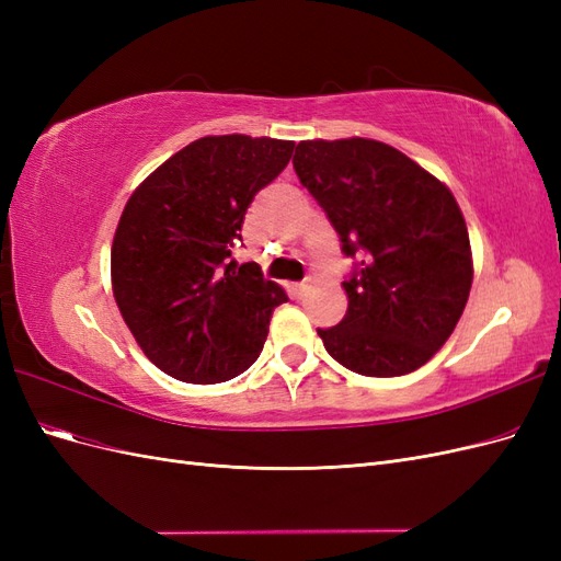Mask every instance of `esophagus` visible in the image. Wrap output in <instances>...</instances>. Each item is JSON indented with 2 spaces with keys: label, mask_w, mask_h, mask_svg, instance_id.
Wrapping results in <instances>:
<instances>
[{
  "label": "esophagus",
  "mask_w": 561,
  "mask_h": 561,
  "mask_svg": "<svg viewBox=\"0 0 561 561\" xmlns=\"http://www.w3.org/2000/svg\"><path fill=\"white\" fill-rule=\"evenodd\" d=\"M309 287H311V280H307V283H297L295 287H293V293L297 295V297H304L309 293Z\"/></svg>",
  "instance_id": "obj_1"
}]
</instances>
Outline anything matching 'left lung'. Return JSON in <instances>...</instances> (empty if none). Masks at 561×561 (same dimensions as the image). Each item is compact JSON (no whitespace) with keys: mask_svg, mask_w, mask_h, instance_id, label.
Listing matches in <instances>:
<instances>
[{"mask_svg":"<svg viewBox=\"0 0 561 561\" xmlns=\"http://www.w3.org/2000/svg\"><path fill=\"white\" fill-rule=\"evenodd\" d=\"M295 173L325 210L346 257L348 311L318 330L336 363L402 377L445 346L472 285L466 219L449 186L379 140H304Z\"/></svg>","mask_w":561,"mask_h":561,"instance_id":"8db88e82","label":"left lung"}]
</instances>
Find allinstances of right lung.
<instances>
[{
    "label": "right lung",
    "mask_w": 561,
    "mask_h": 561,
    "mask_svg": "<svg viewBox=\"0 0 561 561\" xmlns=\"http://www.w3.org/2000/svg\"><path fill=\"white\" fill-rule=\"evenodd\" d=\"M293 149V140L208 135L128 198L112 243V290L135 342L173 379L229 381L260 358L287 295L231 252L254 194Z\"/></svg>",
    "instance_id": "obj_1"
}]
</instances>
